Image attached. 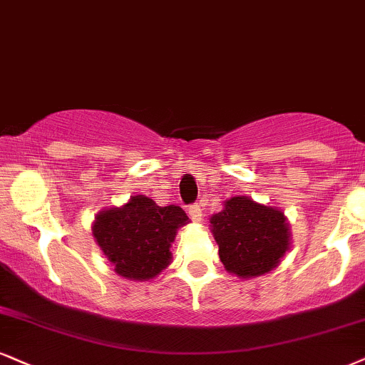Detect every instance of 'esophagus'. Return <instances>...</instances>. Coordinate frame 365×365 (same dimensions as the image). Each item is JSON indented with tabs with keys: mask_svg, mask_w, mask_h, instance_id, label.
Returning a JSON list of instances; mask_svg holds the SVG:
<instances>
[{
	"mask_svg": "<svg viewBox=\"0 0 365 365\" xmlns=\"http://www.w3.org/2000/svg\"><path fill=\"white\" fill-rule=\"evenodd\" d=\"M190 217H191V220L192 222H201V217H203V213H201V208L197 205H192V206H190Z\"/></svg>",
	"mask_w": 365,
	"mask_h": 365,
	"instance_id": "esophagus-1",
	"label": "esophagus"
}]
</instances>
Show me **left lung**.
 Wrapping results in <instances>:
<instances>
[{
	"label": "left lung",
	"instance_id": "obj_1",
	"mask_svg": "<svg viewBox=\"0 0 365 365\" xmlns=\"http://www.w3.org/2000/svg\"><path fill=\"white\" fill-rule=\"evenodd\" d=\"M210 230L227 272L240 279L259 277L281 264L291 249V230L284 211L233 196L210 218Z\"/></svg>",
	"mask_w": 365,
	"mask_h": 365
}]
</instances>
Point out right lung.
<instances>
[{
    "instance_id": "obj_1",
    "label": "right lung",
    "mask_w": 365,
    "mask_h": 365,
    "mask_svg": "<svg viewBox=\"0 0 365 365\" xmlns=\"http://www.w3.org/2000/svg\"><path fill=\"white\" fill-rule=\"evenodd\" d=\"M187 223L179 206H159L148 196L135 195L125 205L101 210L91 230L118 276L148 281L169 267L175 233Z\"/></svg>"
}]
</instances>
